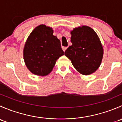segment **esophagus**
Returning a JSON list of instances; mask_svg holds the SVG:
<instances>
[{
	"label": "esophagus",
	"mask_w": 122,
	"mask_h": 122,
	"mask_svg": "<svg viewBox=\"0 0 122 122\" xmlns=\"http://www.w3.org/2000/svg\"><path fill=\"white\" fill-rule=\"evenodd\" d=\"M67 47H65V46H62V50H63L64 51H66V50H67Z\"/></svg>",
	"instance_id": "obj_1"
}]
</instances>
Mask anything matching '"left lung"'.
<instances>
[{
	"mask_svg": "<svg viewBox=\"0 0 122 122\" xmlns=\"http://www.w3.org/2000/svg\"><path fill=\"white\" fill-rule=\"evenodd\" d=\"M72 45L65 51L77 71L83 75L95 72L100 67L103 49L99 36L92 28L82 26L71 32Z\"/></svg>",
	"mask_w": 122,
	"mask_h": 122,
	"instance_id": "8db88e82",
	"label": "left lung"
}]
</instances>
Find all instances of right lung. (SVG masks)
I'll return each instance as SVG.
<instances>
[{
	"mask_svg": "<svg viewBox=\"0 0 122 122\" xmlns=\"http://www.w3.org/2000/svg\"><path fill=\"white\" fill-rule=\"evenodd\" d=\"M64 55L60 41L52 28L41 25L28 36L23 49L25 63L34 74L45 76L52 71L56 60Z\"/></svg>",
	"mask_w": 122,
	"mask_h": 122,
	"instance_id": "add662e5",
	"label": "right lung"
}]
</instances>
